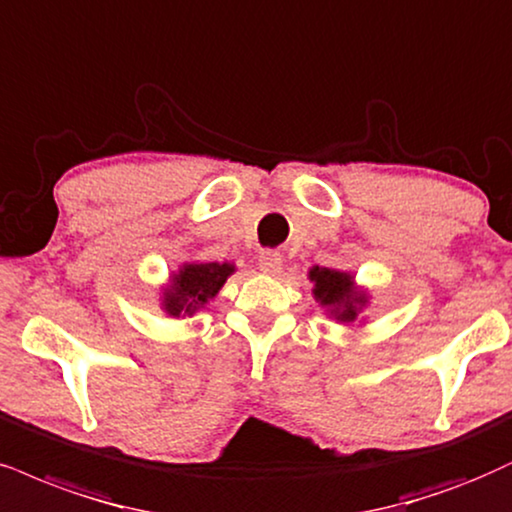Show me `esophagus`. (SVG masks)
Here are the masks:
<instances>
[{
  "label": "esophagus",
  "mask_w": 512,
  "mask_h": 512,
  "mask_svg": "<svg viewBox=\"0 0 512 512\" xmlns=\"http://www.w3.org/2000/svg\"><path fill=\"white\" fill-rule=\"evenodd\" d=\"M258 268L268 275H277L282 270V256L277 254V251H263V254L258 256Z\"/></svg>",
  "instance_id": "1"
}]
</instances>
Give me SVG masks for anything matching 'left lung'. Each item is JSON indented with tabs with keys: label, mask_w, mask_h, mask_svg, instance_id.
<instances>
[{
	"label": "left lung",
	"mask_w": 512,
	"mask_h": 512,
	"mask_svg": "<svg viewBox=\"0 0 512 512\" xmlns=\"http://www.w3.org/2000/svg\"><path fill=\"white\" fill-rule=\"evenodd\" d=\"M308 280L313 282V299L323 308L327 318L339 325H365L363 311L370 306V292L356 282V275L349 270L320 268L308 270Z\"/></svg>",
	"instance_id": "1"
}]
</instances>
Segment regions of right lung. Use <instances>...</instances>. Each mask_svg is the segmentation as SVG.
<instances>
[{
    "label": "right lung",
    "instance_id": "right-lung-1",
    "mask_svg": "<svg viewBox=\"0 0 512 512\" xmlns=\"http://www.w3.org/2000/svg\"><path fill=\"white\" fill-rule=\"evenodd\" d=\"M235 263H201L185 261L168 275L161 287V311L170 318H192L211 299H216L227 277L235 273Z\"/></svg>",
    "mask_w": 512,
    "mask_h": 512
}]
</instances>
